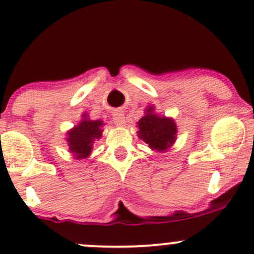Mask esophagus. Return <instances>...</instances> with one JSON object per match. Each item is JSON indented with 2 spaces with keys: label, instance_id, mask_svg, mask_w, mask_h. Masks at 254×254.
<instances>
[{
  "label": "esophagus",
  "instance_id": "esophagus-1",
  "mask_svg": "<svg viewBox=\"0 0 254 254\" xmlns=\"http://www.w3.org/2000/svg\"><path fill=\"white\" fill-rule=\"evenodd\" d=\"M113 122L117 127H124L127 123V119H125L124 113L122 111H116L115 115H113Z\"/></svg>",
  "mask_w": 254,
  "mask_h": 254
}]
</instances>
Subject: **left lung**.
<instances>
[{
    "label": "left lung",
    "instance_id": "obj_1",
    "mask_svg": "<svg viewBox=\"0 0 254 254\" xmlns=\"http://www.w3.org/2000/svg\"><path fill=\"white\" fill-rule=\"evenodd\" d=\"M136 124L138 127L137 136L151 150L165 153L176 142L178 127L174 119L157 115L153 105L147 107L144 116Z\"/></svg>",
    "mask_w": 254,
    "mask_h": 254
}]
</instances>
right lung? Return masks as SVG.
<instances>
[{
  "mask_svg": "<svg viewBox=\"0 0 254 254\" xmlns=\"http://www.w3.org/2000/svg\"><path fill=\"white\" fill-rule=\"evenodd\" d=\"M103 121H92L88 113H82L77 125L66 132L65 141L74 159L83 160L92 154L95 141L103 136Z\"/></svg>",
  "mask_w": 254,
  "mask_h": 254,
  "instance_id": "1",
  "label": "right lung"
}]
</instances>
